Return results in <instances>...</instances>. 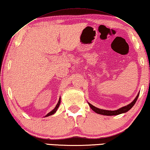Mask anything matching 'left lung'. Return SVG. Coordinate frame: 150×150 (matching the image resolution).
Returning <instances> with one entry per match:
<instances>
[{"label": "left lung", "mask_w": 150, "mask_h": 150, "mask_svg": "<svg viewBox=\"0 0 150 150\" xmlns=\"http://www.w3.org/2000/svg\"><path fill=\"white\" fill-rule=\"evenodd\" d=\"M139 93H138L137 96L134 99V100H133L132 103H131L130 104H129L128 105L125 106V107H123L122 108H121V109L116 110H103V109H98V108L95 107L94 106L91 105V103H88V105L90 107H91V109H93L94 112H96V113H98V114L107 115V116H111V115H117L123 113V112H127L129 110H130L131 108L133 107V106L135 105V103H136L138 96H139Z\"/></svg>", "instance_id": "8db88e82"}]
</instances>
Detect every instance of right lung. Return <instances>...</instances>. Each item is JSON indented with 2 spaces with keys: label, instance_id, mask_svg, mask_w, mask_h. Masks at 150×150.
Segmentation results:
<instances>
[{
  "label": "right lung",
  "instance_id": "1",
  "mask_svg": "<svg viewBox=\"0 0 150 150\" xmlns=\"http://www.w3.org/2000/svg\"><path fill=\"white\" fill-rule=\"evenodd\" d=\"M60 100H61V98H59L58 103H57V105L56 106V107H55V109H53L51 112H50L49 113H48L47 115H46L45 117H47V116H50V115H53V114H54L55 112H56V110H57V109H58V107H59V104H60Z\"/></svg>",
  "mask_w": 150,
  "mask_h": 150
}]
</instances>
